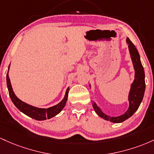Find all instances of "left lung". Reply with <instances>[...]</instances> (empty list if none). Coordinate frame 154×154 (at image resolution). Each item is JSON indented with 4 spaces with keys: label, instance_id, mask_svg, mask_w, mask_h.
Segmentation results:
<instances>
[{
    "label": "left lung",
    "instance_id": "1",
    "mask_svg": "<svg viewBox=\"0 0 154 154\" xmlns=\"http://www.w3.org/2000/svg\"><path fill=\"white\" fill-rule=\"evenodd\" d=\"M127 42L129 44V50L130 53L131 58H132L133 66H134L135 75H134V80L131 85L130 91L129 94V106L128 110L125 113L120 116L110 117L109 116L105 114L99 107L96 105V103H93V108L99 116L105 119L107 121L113 122V123H121L124 121L128 119L129 117L135 113L138 109L141 102H142L143 96H144L145 89H146V82H145V72L144 69L141 63L140 54L138 53L137 49L135 46L132 44V41L127 38Z\"/></svg>",
    "mask_w": 154,
    "mask_h": 154
}]
</instances>
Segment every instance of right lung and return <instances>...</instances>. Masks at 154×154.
<instances>
[{
    "mask_svg": "<svg viewBox=\"0 0 154 154\" xmlns=\"http://www.w3.org/2000/svg\"><path fill=\"white\" fill-rule=\"evenodd\" d=\"M9 66H8V69H9ZM6 83H7V87L8 93H9V96L11 97V101L13 102L15 106L20 111L25 113V115L28 116L30 118H32L38 121L46 120V119H51L52 117L55 116L56 115H57L63 109V108L65 105V103L67 102V100H68L69 87L67 89L66 92H65V97L57 105L51 107V108H46H46H36V107L32 106V105H30L27 104V103H24V102H22L19 98H17V97L14 93L13 89H12L11 82H10V79L9 77H8V73L6 74Z\"/></svg>",
    "mask_w": 154,
    "mask_h": 154,
    "instance_id": "right-lung-1",
    "label": "right lung"
}]
</instances>
